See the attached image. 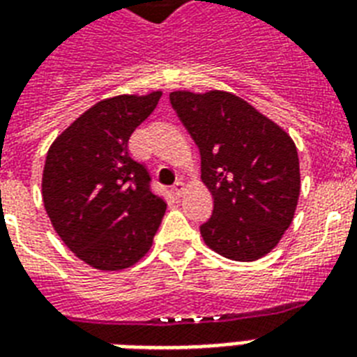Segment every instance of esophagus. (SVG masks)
<instances>
[{"mask_svg": "<svg viewBox=\"0 0 357 357\" xmlns=\"http://www.w3.org/2000/svg\"><path fill=\"white\" fill-rule=\"evenodd\" d=\"M183 190H185V183H183V181H176V183H174L172 192H174V196H176V198H179V196L183 195Z\"/></svg>", "mask_w": 357, "mask_h": 357, "instance_id": "34e87169", "label": "esophagus"}]
</instances>
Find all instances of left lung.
I'll return each instance as SVG.
<instances>
[{
	"label": "left lung",
	"mask_w": 357,
	"mask_h": 357,
	"mask_svg": "<svg viewBox=\"0 0 357 357\" xmlns=\"http://www.w3.org/2000/svg\"><path fill=\"white\" fill-rule=\"evenodd\" d=\"M202 157L213 215L200 226L206 244L234 261L271 252L291 226L300 195L298 151L278 123L231 92L170 94Z\"/></svg>",
	"instance_id": "1"
}]
</instances>
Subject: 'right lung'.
I'll return each mask as SVG.
<instances>
[{
    "label": "right lung",
    "instance_id": "obj_1",
    "mask_svg": "<svg viewBox=\"0 0 357 357\" xmlns=\"http://www.w3.org/2000/svg\"><path fill=\"white\" fill-rule=\"evenodd\" d=\"M161 98L114 96L70 123L47 151L42 200L66 246L98 271H122L150 250L167 211L128 140Z\"/></svg>",
    "mask_w": 357,
    "mask_h": 357
}]
</instances>
